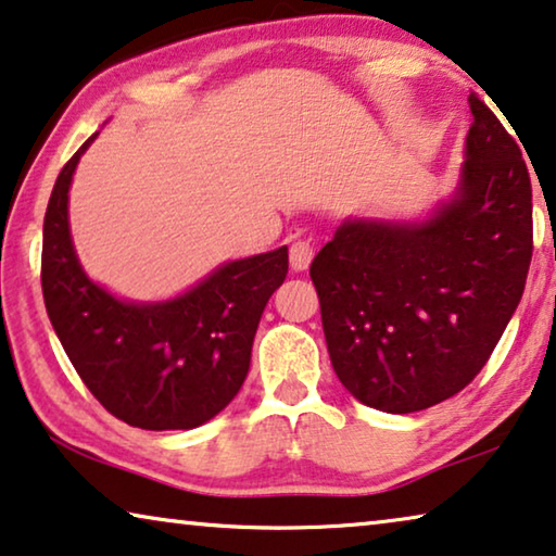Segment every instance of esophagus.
Instances as JSON below:
<instances>
[{"instance_id": "esophagus-1", "label": "esophagus", "mask_w": 556, "mask_h": 556, "mask_svg": "<svg viewBox=\"0 0 556 556\" xmlns=\"http://www.w3.org/2000/svg\"><path fill=\"white\" fill-rule=\"evenodd\" d=\"M313 261V245L311 240H295V243L291 245V268L295 273L305 270Z\"/></svg>"}]
</instances>
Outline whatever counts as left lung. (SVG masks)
<instances>
[{"mask_svg":"<svg viewBox=\"0 0 556 556\" xmlns=\"http://www.w3.org/2000/svg\"><path fill=\"white\" fill-rule=\"evenodd\" d=\"M454 195L412 220L349 218L311 263L333 371L353 399L412 414L492 356L532 263V182L477 94Z\"/></svg>","mask_w":556,"mask_h":556,"instance_id":"obj_1","label":"left lung"}]
</instances>
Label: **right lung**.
I'll list each match as a JSON object with an SVG mask.
<instances>
[{
  "mask_svg": "<svg viewBox=\"0 0 556 556\" xmlns=\"http://www.w3.org/2000/svg\"><path fill=\"white\" fill-rule=\"evenodd\" d=\"M94 132L54 182L42 230V293L64 353L92 396L148 431L195 429L236 399L288 248L228 261L167 301H125L87 276L70 232V185Z\"/></svg>",
  "mask_w": 556,
  "mask_h": 556,
  "instance_id": "obj_1",
  "label": "right lung"
}]
</instances>
